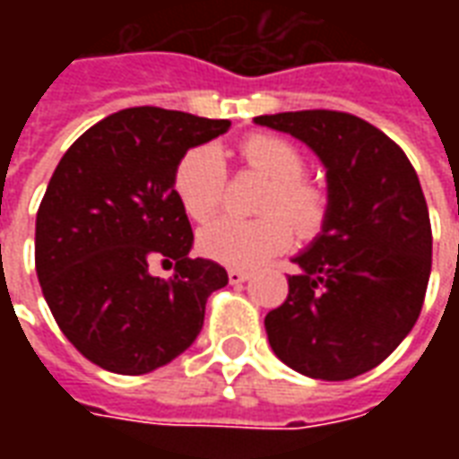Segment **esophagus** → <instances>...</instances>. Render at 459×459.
<instances>
[{
  "mask_svg": "<svg viewBox=\"0 0 459 459\" xmlns=\"http://www.w3.org/2000/svg\"><path fill=\"white\" fill-rule=\"evenodd\" d=\"M248 278H250L248 270H243V268H230L229 270L230 285H240V282H246V280H248Z\"/></svg>",
  "mask_w": 459,
  "mask_h": 459,
  "instance_id": "esophagus-1",
  "label": "esophagus"
}]
</instances>
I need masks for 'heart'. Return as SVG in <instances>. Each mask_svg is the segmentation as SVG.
I'll return each instance as SVG.
<instances>
[{
	"label": "heart",
	"instance_id": "obj_1",
	"mask_svg": "<svg viewBox=\"0 0 459 459\" xmlns=\"http://www.w3.org/2000/svg\"><path fill=\"white\" fill-rule=\"evenodd\" d=\"M240 157L270 181L260 204L265 213L258 219H238L230 213L216 216L199 230V248L206 258L223 265L250 268L288 248L292 226L302 236L317 233L327 219V194L305 179V154L278 134H250L240 142ZM174 191L191 219H209L226 191L221 152L211 144L186 152L174 171Z\"/></svg>",
	"mask_w": 459,
	"mask_h": 459
}]
</instances>
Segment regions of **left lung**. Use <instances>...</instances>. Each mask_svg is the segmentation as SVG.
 <instances>
[{
	"instance_id": "8db88e82",
	"label": "left lung",
	"mask_w": 459,
	"mask_h": 459,
	"mask_svg": "<svg viewBox=\"0 0 459 459\" xmlns=\"http://www.w3.org/2000/svg\"><path fill=\"white\" fill-rule=\"evenodd\" d=\"M255 125L305 142L327 169L322 233L292 263L288 299L268 312L273 351L298 374L346 381L371 371L423 307L433 233L420 181L403 150L337 110L260 115Z\"/></svg>"
}]
</instances>
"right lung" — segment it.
<instances>
[{
    "label": "right lung",
    "mask_w": 459,
    "mask_h": 459,
    "mask_svg": "<svg viewBox=\"0 0 459 459\" xmlns=\"http://www.w3.org/2000/svg\"><path fill=\"white\" fill-rule=\"evenodd\" d=\"M179 110L127 108L65 152L36 213V275L65 339L93 364L150 374L186 351L206 299L229 285L219 263L189 258L194 233L174 191L179 160L229 130ZM175 263V278L149 265Z\"/></svg>",
    "instance_id": "add662e5"
}]
</instances>
